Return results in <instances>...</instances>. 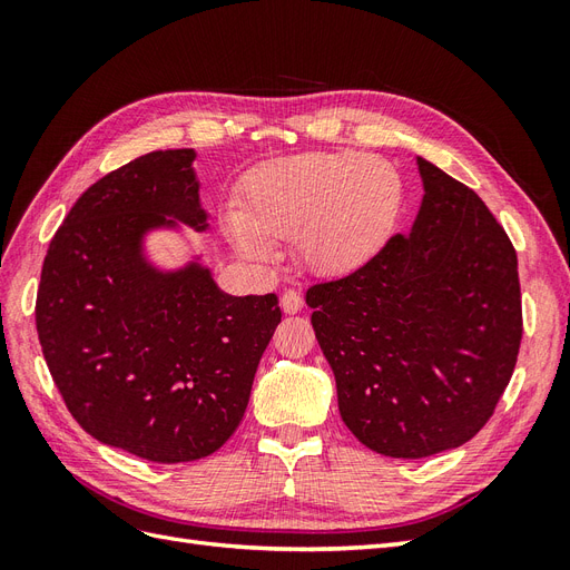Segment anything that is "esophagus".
I'll return each mask as SVG.
<instances>
[{
  "label": "esophagus",
  "instance_id": "1",
  "mask_svg": "<svg viewBox=\"0 0 570 570\" xmlns=\"http://www.w3.org/2000/svg\"><path fill=\"white\" fill-rule=\"evenodd\" d=\"M281 306H283L285 314H297V312H302L304 299H302L297 289H285L283 297H281Z\"/></svg>",
  "mask_w": 570,
  "mask_h": 570
}]
</instances>
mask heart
Returning <instances> with one entry per match:
<instances>
[{
	"mask_svg": "<svg viewBox=\"0 0 570 570\" xmlns=\"http://www.w3.org/2000/svg\"><path fill=\"white\" fill-rule=\"evenodd\" d=\"M404 209V180L390 161L361 151H308L262 166L243 209L226 214L237 252L266 262L292 234L297 262L318 275L364 266L385 247Z\"/></svg>",
	"mask_w": 570,
	"mask_h": 570,
	"instance_id": "1",
	"label": "heart"
}]
</instances>
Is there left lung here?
<instances>
[{
  "label": "left lung",
  "mask_w": 570,
  "mask_h": 570,
  "mask_svg": "<svg viewBox=\"0 0 570 570\" xmlns=\"http://www.w3.org/2000/svg\"><path fill=\"white\" fill-rule=\"evenodd\" d=\"M416 164L423 202L409 235L306 292L344 425L392 459L469 442L504 394L523 335L509 235L471 187Z\"/></svg>",
  "instance_id": "left-lung-1"
}]
</instances>
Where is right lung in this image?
I'll return each mask as SVG.
<instances>
[{"instance_id":"add662e5","label":"right lung","mask_w":570,"mask_h":570,"mask_svg":"<svg viewBox=\"0 0 570 570\" xmlns=\"http://www.w3.org/2000/svg\"><path fill=\"white\" fill-rule=\"evenodd\" d=\"M195 149L149 151L85 189L51 237L36 323L85 433L157 463L220 450L281 323L275 295L233 297L197 258L161 271L151 230H206Z\"/></svg>"}]
</instances>
